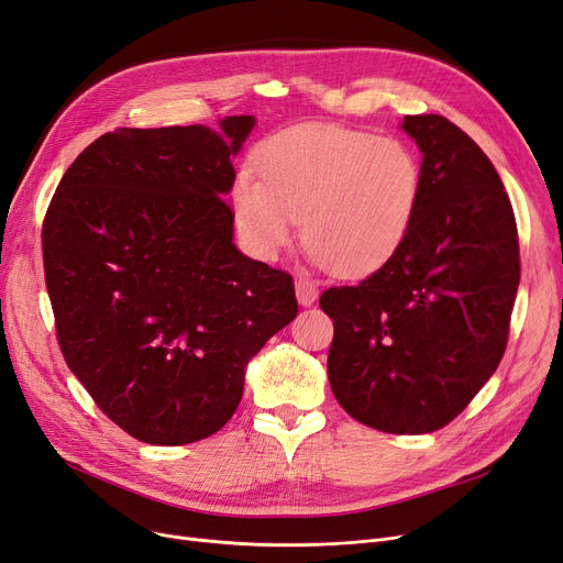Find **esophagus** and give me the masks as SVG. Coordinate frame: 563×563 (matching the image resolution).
<instances>
[{"mask_svg":"<svg viewBox=\"0 0 563 563\" xmlns=\"http://www.w3.org/2000/svg\"><path fill=\"white\" fill-rule=\"evenodd\" d=\"M297 299L301 306H313L318 299V287L308 280L297 283Z\"/></svg>","mask_w":563,"mask_h":563,"instance_id":"obj_1","label":"esophagus"}]
</instances>
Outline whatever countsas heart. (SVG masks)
<instances>
[{
  "label": "heart",
  "mask_w": 563,
  "mask_h": 563,
  "mask_svg": "<svg viewBox=\"0 0 563 563\" xmlns=\"http://www.w3.org/2000/svg\"><path fill=\"white\" fill-rule=\"evenodd\" d=\"M262 178L241 169L232 211L247 247L276 260L303 218L310 260L345 278L385 266L422 199V164L399 139L347 128L278 134L260 151Z\"/></svg>",
  "instance_id": "heart-1"
}]
</instances>
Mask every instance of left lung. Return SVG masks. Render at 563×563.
I'll list each match as a JSON object with an SVG mask.
<instances>
[{
    "mask_svg": "<svg viewBox=\"0 0 563 563\" xmlns=\"http://www.w3.org/2000/svg\"><path fill=\"white\" fill-rule=\"evenodd\" d=\"M422 153V199L385 266L320 297L334 320L327 373L357 422L429 433L494 376L519 285L517 224L494 164L443 115H406Z\"/></svg>",
    "mask_w": 563,
    "mask_h": 563,
    "instance_id": "1",
    "label": "left lung"
}]
</instances>
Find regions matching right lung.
Segmentation results:
<instances>
[{
    "label": "right lung",
    "mask_w": 563,
    "mask_h": 563,
    "mask_svg": "<svg viewBox=\"0 0 563 563\" xmlns=\"http://www.w3.org/2000/svg\"><path fill=\"white\" fill-rule=\"evenodd\" d=\"M255 124L109 132L48 206L41 239L62 355L143 443L220 431L250 360L297 316L292 276L234 245L232 157Z\"/></svg>",
    "instance_id": "1"
}]
</instances>
